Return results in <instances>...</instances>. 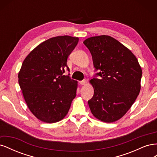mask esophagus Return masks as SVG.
<instances>
[{"instance_id": "obj_1", "label": "esophagus", "mask_w": 157, "mask_h": 157, "mask_svg": "<svg viewBox=\"0 0 157 157\" xmlns=\"http://www.w3.org/2000/svg\"><path fill=\"white\" fill-rule=\"evenodd\" d=\"M80 84L81 85H85L86 84V80H81V81L79 82Z\"/></svg>"}]
</instances>
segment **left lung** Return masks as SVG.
<instances>
[{"label":"left lung","instance_id":"left-lung-1","mask_svg":"<svg viewBox=\"0 0 157 157\" xmlns=\"http://www.w3.org/2000/svg\"><path fill=\"white\" fill-rule=\"evenodd\" d=\"M83 43L92 54L99 78L90 80L94 94L88 101L92 115L104 122L119 120L129 110L141 90L142 70L131 50L108 35L92 36Z\"/></svg>","mask_w":157,"mask_h":157}]
</instances>
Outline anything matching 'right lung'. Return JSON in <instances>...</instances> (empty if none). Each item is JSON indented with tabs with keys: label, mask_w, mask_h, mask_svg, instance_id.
I'll return each mask as SVG.
<instances>
[{
	"label": "right lung",
	"mask_w": 157,
	"mask_h": 157,
	"mask_svg": "<svg viewBox=\"0 0 157 157\" xmlns=\"http://www.w3.org/2000/svg\"><path fill=\"white\" fill-rule=\"evenodd\" d=\"M78 37L58 36L41 42L27 56L18 82L30 111L46 123L61 121L76 97L78 82L63 75Z\"/></svg>",
	"instance_id": "obj_1"
}]
</instances>
